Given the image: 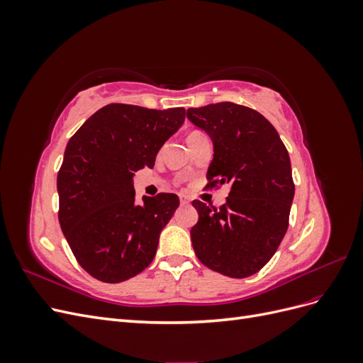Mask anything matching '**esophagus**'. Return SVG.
Masks as SVG:
<instances>
[{
    "mask_svg": "<svg viewBox=\"0 0 363 363\" xmlns=\"http://www.w3.org/2000/svg\"><path fill=\"white\" fill-rule=\"evenodd\" d=\"M180 203L182 204H189L191 203V199L188 195H180Z\"/></svg>",
    "mask_w": 363,
    "mask_h": 363,
    "instance_id": "1",
    "label": "esophagus"
}]
</instances>
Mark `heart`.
Wrapping results in <instances>:
<instances>
[{"label":"heart","instance_id":"heart-1","mask_svg":"<svg viewBox=\"0 0 363 363\" xmlns=\"http://www.w3.org/2000/svg\"><path fill=\"white\" fill-rule=\"evenodd\" d=\"M196 133H199V131H194V133H191V135H196ZM191 135H189V136H191Z\"/></svg>","mask_w":363,"mask_h":363}]
</instances>
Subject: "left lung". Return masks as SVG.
<instances>
[{"label":"left lung","instance_id":"left-lung-1","mask_svg":"<svg viewBox=\"0 0 363 363\" xmlns=\"http://www.w3.org/2000/svg\"><path fill=\"white\" fill-rule=\"evenodd\" d=\"M188 118L213 142L208 184H232L219 208L192 201L200 216L191 230L194 251L219 274L250 277L269 262L289 225L295 184L288 150L269 121L245 106L188 108Z\"/></svg>","mask_w":363,"mask_h":363}]
</instances>
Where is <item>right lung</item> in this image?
<instances>
[{
    "label": "right lung",
    "instance_id": "right-lung-1",
    "mask_svg": "<svg viewBox=\"0 0 363 363\" xmlns=\"http://www.w3.org/2000/svg\"><path fill=\"white\" fill-rule=\"evenodd\" d=\"M184 115L183 107L107 104L69 139L57 174L59 223L77 262L96 280H128L155 259L180 201L157 194L136 204L133 175L155 167Z\"/></svg>",
    "mask_w": 363,
    "mask_h": 363
}]
</instances>
